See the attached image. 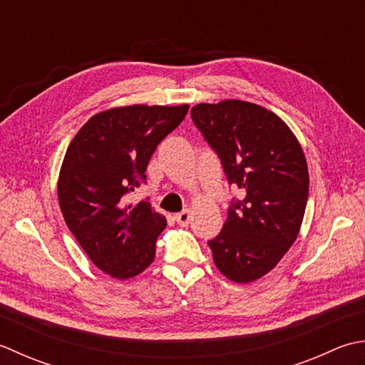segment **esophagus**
<instances>
[{"mask_svg":"<svg viewBox=\"0 0 365 365\" xmlns=\"http://www.w3.org/2000/svg\"><path fill=\"white\" fill-rule=\"evenodd\" d=\"M190 211L189 210H184V211H181V212H178V214H175V220L178 222V224L180 225H182V227H185L190 222Z\"/></svg>","mask_w":365,"mask_h":365,"instance_id":"esophagus-1","label":"esophagus"}]
</instances>
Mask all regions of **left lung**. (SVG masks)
I'll return each instance as SVG.
<instances>
[{"mask_svg": "<svg viewBox=\"0 0 365 365\" xmlns=\"http://www.w3.org/2000/svg\"><path fill=\"white\" fill-rule=\"evenodd\" d=\"M190 116L228 182L244 192L207 241L214 263L227 279L249 284L276 267L299 233L309 197L306 155L288 125L257 103H198Z\"/></svg>", "mask_w": 365, "mask_h": 365, "instance_id": "1", "label": "left lung"}]
</instances>
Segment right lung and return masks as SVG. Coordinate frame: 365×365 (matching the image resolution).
I'll return each mask as SVG.
<instances>
[{
	"mask_svg": "<svg viewBox=\"0 0 365 365\" xmlns=\"http://www.w3.org/2000/svg\"><path fill=\"white\" fill-rule=\"evenodd\" d=\"M189 106H130L94 115L66 151L58 180L63 217L89 259L108 276L130 279L155 257L167 227L148 200L125 205L146 182L155 148L187 115Z\"/></svg>",
	"mask_w": 365,
	"mask_h": 365,
	"instance_id": "obj_1",
	"label": "right lung"
}]
</instances>
